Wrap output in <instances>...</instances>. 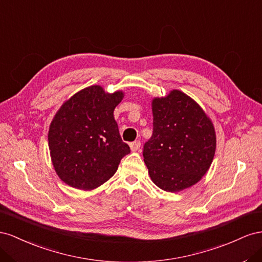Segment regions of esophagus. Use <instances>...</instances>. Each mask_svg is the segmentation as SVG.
Returning a JSON list of instances; mask_svg holds the SVG:
<instances>
[{
	"instance_id": "esophagus-1",
	"label": "esophagus",
	"mask_w": 262,
	"mask_h": 262,
	"mask_svg": "<svg viewBox=\"0 0 262 262\" xmlns=\"http://www.w3.org/2000/svg\"><path fill=\"white\" fill-rule=\"evenodd\" d=\"M140 141L139 140H135V141H133V143H130V149H132V151H137L138 149L140 148Z\"/></svg>"
}]
</instances>
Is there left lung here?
Masks as SVG:
<instances>
[{
	"label": "left lung",
	"mask_w": 262,
	"mask_h": 262,
	"mask_svg": "<svg viewBox=\"0 0 262 262\" xmlns=\"http://www.w3.org/2000/svg\"><path fill=\"white\" fill-rule=\"evenodd\" d=\"M152 136L143 149L152 182L179 192L199 182L213 161L215 130L210 118L190 96L173 90L152 101Z\"/></svg>",
	"instance_id": "8db88e82"
}]
</instances>
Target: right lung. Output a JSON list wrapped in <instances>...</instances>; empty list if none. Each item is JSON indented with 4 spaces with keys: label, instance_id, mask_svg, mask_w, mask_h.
Returning a JSON list of instances; mask_svg holds the SVG:
<instances>
[{
    "label": "right lung",
    "instance_id": "1",
    "mask_svg": "<svg viewBox=\"0 0 262 262\" xmlns=\"http://www.w3.org/2000/svg\"><path fill=\"white\" fill-rule=\"evenodd\" d=\"M123 96V92L108 94L92 85L74 94L57 112L48 144L52 164L64 183L80 190L98 188L130 152L113 114Z\"/></svg>",
    "mask_w": 262,
    "mask_h": 262
}]
</instances>
